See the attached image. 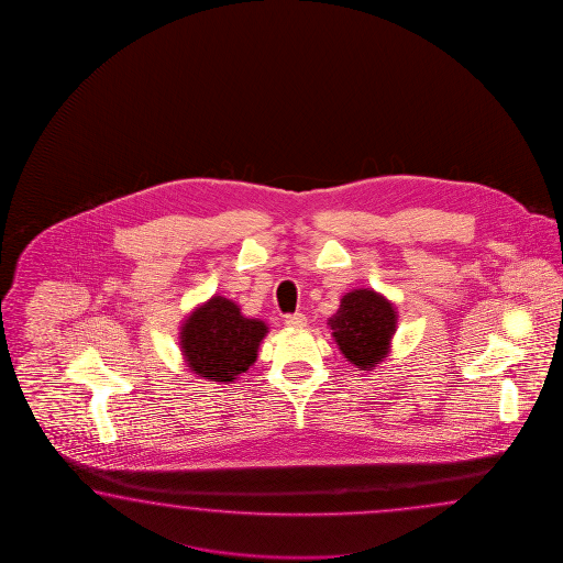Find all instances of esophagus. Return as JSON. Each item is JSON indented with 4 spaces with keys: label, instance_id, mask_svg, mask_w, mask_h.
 <instances>
[{
    "label": "esophagus",
    "instance_id": "34e87169",
    "mask_svg": "<svg viewBox=\"0 0 563 563\" xmlns=\"http://www.w3.org/2000/svg\"><path fill=\"white\" fill-rule=\"evenodd\" d=\"M306 322H308V318H306L303 313H299V311H296V313H287L286 316V323L289 328H303Z\"/></svg>",
    "mask_w": 563,
    "mask_h": 563
}]
</instances>
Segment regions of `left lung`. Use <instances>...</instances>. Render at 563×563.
<instances>
[{"mask_svg":"<svg viewBox=\"0 0 563 563\" xmlns=\"http://www.w3.org/2000/svg\"><path fill=\"white\" fill-rule=\"evenodd\" d=\"M328 323L342 354L360 371H368L388 354L396 311L388 299L372 289H356L342 298L340 310Z\"/></svg>","mask_w":563,"mask_h":563,"instance_id":"1","label":"left lung"}]
</instances>
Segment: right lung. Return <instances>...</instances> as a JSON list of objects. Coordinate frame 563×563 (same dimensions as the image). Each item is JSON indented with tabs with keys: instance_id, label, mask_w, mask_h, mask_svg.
I'll return each instance as SVG.
<instances>
[{
	"instance_id": "add662e5",
	"label": "right lung",
	"mask_w": 563,
	"mask_h": 563,
	"mask_svg": "<svg viewBox=\"0 0 563 563\" xmlns=\"http://www.w3.org/2000/svg\"><path fill=\"white\" fill-rule=\"evenodd\" d=\"M267 325L243 318L228 298L209 299L192 311L180 332V346L195 374L213 383H233L257 358Z\"/></svg>"
}]
</instances>
